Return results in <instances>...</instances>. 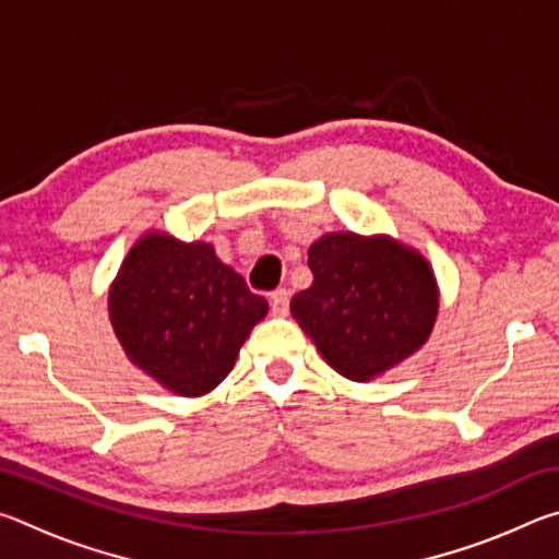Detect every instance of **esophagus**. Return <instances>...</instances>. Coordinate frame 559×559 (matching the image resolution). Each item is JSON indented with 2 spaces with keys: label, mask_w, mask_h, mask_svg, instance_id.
Returning <instances> with one entry per match:
<instances>
[{
  "label": "esophagus",
  "mask_w": 559,
  "mask_h": 559,
  "mask_svg": "<svg viewBox=\"0 0 559 559\" xmlns=\"http://www.w3.org/2000/svg\"><path fill=\"white\" fill-rule=\"evenodd\" d=\"M269 300H271L273 316H288V302H290V290L288 288L273 290Z\"/></svg>",
  "instance_id": "34e87169"
}]
</instances>
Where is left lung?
Wrapping results in <instances>:
<instances>
[{"instance_id":"1","label":"left lung","mask_w":559,"mask_h":559,"mask_svg":"<svg viewBox=\"0 0 559 559\" xmlns=\"http://www.w3.org/2000/svg\"><path fill=\"white\" fill-rule=\"evenodd\" d=\"M308 266L313 283L290 313L340 374L367 382L427 343L439 296L419 253L384 236L328 234L308 249Z\"/></svg>"}]
</instances>
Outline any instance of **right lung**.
<instances>
[{
	"label": "right lung",
	"instance_id": "right-lung-1",
	"mask_svg": "<svg viewBox=\"0 0 559 559\" xmlns=\"http://www.w3.org/2000/svg\"><path fill=\"white\" fill-rule=\"evenodd\" d=\"M108 308L132 362L182 396L212 392L269 310L210 243H179L165 234L132 246Z\"/></svg>",
	"mask_w": 559,
	"mask_h": 559
}]
</instances>
